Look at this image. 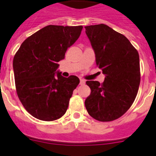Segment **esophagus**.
Returning a JSON list of instances; mask_svg holds the SVG:
<instances>
[{"mask_svg":"<svg viewBox=\"0 0 156 156\" xmlns=\"http://www.w3.org/2000/svg\"><path fill=\"white\" fill-rule=\"evenodd\" d=\"M85 84V81H84V79L80 80V84H81V85H83V84Z\"/></svg>","mask_w":156,"mask_h":156,"instance_id":"esophagus-1","label":"esophagus"}]
</instances>
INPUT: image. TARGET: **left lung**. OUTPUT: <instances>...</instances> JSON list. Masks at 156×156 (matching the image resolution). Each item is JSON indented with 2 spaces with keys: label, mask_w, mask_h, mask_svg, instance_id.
Returning a JSON list of instances; mask_svg holds the SVG:
<instances>
[{
  "label": "left lung",
  "mask_w": 156,
  "mask_h": 156,
  "mask_svg": "<svg viewBox=\"0 0 156 156\" xmlns=\"http://www.w3.org/2000/svg\"><path fill=\"white\" fill-rule=\"evenodd\" d=\"M84 28L96 64L106 75L102 84L86 81L91 92L84 104L94 119L112 122L123 115L136 98L140 82L139 53L125 35L106 25Z\"/></svg>",
  "instance_id": "left-lung-1"
}]
</instances>
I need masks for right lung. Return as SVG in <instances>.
Returning <instances> with one entry per match:
<instances>
[{"label":"right lung","instance_id":"right-lung-1","mask_svg":"<svg viewBox=\"0 0 156 156\" xmlns=\"http://www.w3.org/2000/svg\"><path fill=\"white\" fill-rule=\"evenodd\" d=\"M82 29V26L50 25L26 38L16 53L12 62L16 90L33 117L51 122L66 112L80 80L75 75L64 78L55 72Z\"/></svg>","mask_w":156,"mask_h":156}]
</instances>
